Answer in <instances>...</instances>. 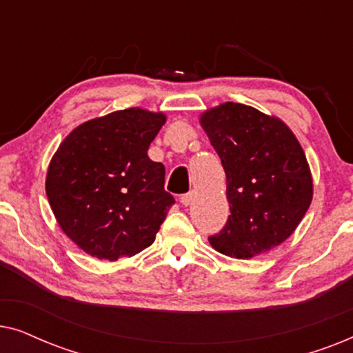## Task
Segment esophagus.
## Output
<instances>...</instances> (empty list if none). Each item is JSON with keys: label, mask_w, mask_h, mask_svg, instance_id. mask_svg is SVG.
Returning <instances> with one entry per match:
<instances>
[{"label": "esophagus", "mask_w": 353, "mask_h": 353, "mask_svg": "<svg viewBox=\"0 0 353 353\" xmlns=\"http://www.w3.org/2000/svg\"><path fill=\"white\" fill-rule=\"evenodd\" d=\"M192 197H194V192L190 191V192H186V194H183L180 197V202H181L183 205H190L191 202H192Z\"/></svg>", "instance_id": "34e87169"}]
</instances>
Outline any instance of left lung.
Segmentation results:
<instances>
[{
    "instance_id": "obj_1",
    "label": "left lung",
    "mask_w": 353,
    "mask_h": 353,
    "mask_svg": "<svg viewBox=\"0 0 353 353\" xmlns=\"http://www.w3.org/2000/svg\"><path fill=\"white\" fill-rule=\"evenodd\" d=\"M199 122L221 159L231 210L210 245L243 260L270 252L296 231L313 197L301 143L281 119L239 103L207 109Z\"/></svg>"
}]
</instances>
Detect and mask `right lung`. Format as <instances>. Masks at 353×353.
<instances>
[{
    "label": "right lung",
    "mask_w": 353,
    "mask_h": 353,
    "mask_svg": "<svg viewBox=\"0 0 353 353\" xmlns=\"http://www.w3.org/2000/svg\"><path fill=\"white\" fill-rule=\"evenodd\" d=\"M143 108L86 120L64 138L46 173V196L61 230L99 260L149 248L175 199L163 190L165 167L148 156L165 123Z\"/></svg>",
    "instance_id": "obj_1"
}]
</instances>
